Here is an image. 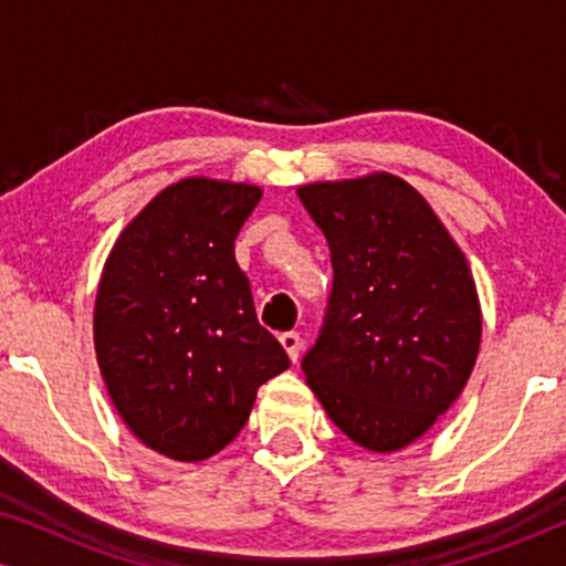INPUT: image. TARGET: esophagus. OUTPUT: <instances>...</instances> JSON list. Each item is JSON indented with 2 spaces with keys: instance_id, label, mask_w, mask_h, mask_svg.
<instances>
[{
  "instance_id": "obj_1",
  "label": "esophagus",
  "mask_w": 566,
  "mask_h": 566,
  "mask_svg": "<svg viewBox=\"0 0 566 566\" xmlns=\"http://www.w3.org/2000/svg\"><path fill=\"white\" fill-rule=\"evenodd\" d=\"M281 345H283V350L289 353V358L296 363L298 360V353H301L298 332H285V335H281Z\"/></svg>"
}]
</instances>
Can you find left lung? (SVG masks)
Segmentation results:
<instances>
[{"label": "left lung", "mask_w": 566, "mask_h": 566, "mask_svg": "<svg viewBox=\"0 0 566 566\" xmlns=\"http://www.w3.org/2000/svg\"><path fill=\"white\" fill-rule=\"evenodd\" d=\"M296 192L335 273L319 337L301 360L306 384L353 443L399 451L448 412L476 363L482 308L469 262L401 177Z\"/></svg>", "instance_id": "1"}]
</instances>
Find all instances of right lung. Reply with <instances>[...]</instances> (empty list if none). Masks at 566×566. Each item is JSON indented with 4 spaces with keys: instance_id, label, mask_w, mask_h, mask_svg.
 Segmentation results:
<instances>
[{
    "instance_id": "1",
    "label": "right lung",
    "mask_w": 566,
    "mask_h": 566,
    "mask_svg": "<svg viewBox=\"0 0 566 566\" xmlns=\"http://www.w3.org/2000/svg\"><path fill=\"white\" fill-rule=\"evenodd\" d=\"M260 198L254 185L185 177L120 231L99 277V374L128 430L167 459L227 448L260 386L291 366L234 258Z\"/></svg>"
}]
</instances>
